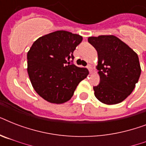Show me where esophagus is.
Here are the masks:
<instances>
[{"instance_id":"34e87169","label":"esophagus","mask_w":146,"mask_h":146,"mask_svg":"<svg viewBox=\"0 0 146 146\" xmlns=\"http://www.w3.org/2000/svg\"><path fill=\"white\" fill-rule=\"evenodd\" d=\"M86 67L88 68V70H89V72H90V73H92V66L91 64H88Z\"/></svg>"}]
</instances>
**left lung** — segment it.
<instances>
[{"label": "left lung", "mask_w": 146, "mask_h": 146, "mask_svg": "<svg viewBox=\"0 0 146 146\" xmlns=\"http://www.w3.org/2000/svg\"><path fill=\"white\" fill-rule=\"evenodd\" d=\"M98 52L99 84L93 87L95 96L106 104L122 102L138 82L141 67L138 55L114 35L89 37Z\"/></svg>", "instance_id": "8db88e82"}]
</instances>
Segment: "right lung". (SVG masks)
Masks as SVG:
<instances>
[{"label": "right lung", "instance_id": "right-lung-1", "mask_svg": "<svg viewBox=\"0 0 146 146\" xmlns=\"http://www.w3.org/2000/svg\"><path fill=\"white\" fill-rule=\"evenodd\" d=\"M82 37L67 31H56L38 38L27 54V71L35 91L53 104L70 99L76 87L89 74L67 60Z\"/></svg>", "mask_w": 146, "mask_h": 146}]
</instances>
